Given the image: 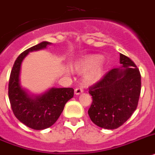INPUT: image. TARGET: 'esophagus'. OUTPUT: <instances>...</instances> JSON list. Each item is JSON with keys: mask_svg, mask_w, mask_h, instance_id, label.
Returning <instances> with one entry per match:
<instances>
[{"mask_svg": "<svg viewBox=\"0 0 155 155\" xmlns=\"http://www.w3.org/2000/svg\"><path fill=\"white\" fill-rule=\"evenodd\" d=\"M83 92H84V89H83L82 87H76L75 89V94H80L83 93Z\"/></svg>", "mask_w": 155, "mask_h": 155, "instance_id": "esophagus-1", "label": "esophagus"}]
</instances>
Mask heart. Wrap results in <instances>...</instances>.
<instances>
[{"label":"heart","instance_id":"heart-1","mask_svg":"<svg viewBox=\"0 0 155 155\" xmlns=\"http://www.w3.org/2000/svg\"><path fill=\"white\" fill-rule=\"evenodd\" d=\"M74 68L80 73H86L84 83L93 84L102 78L103 74V64L99 55H90L83 58L75 64Z\"/></svg>","mask_w":155,"mask_h":155}]
</instances>
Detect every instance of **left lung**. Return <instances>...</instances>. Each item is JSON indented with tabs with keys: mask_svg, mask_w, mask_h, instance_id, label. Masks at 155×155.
I'll return each instance as SVG.
<instances>
[{
	"mask_svg": "<svg viewBox=\"0 0 155 155\" xmlns=\"http://www.w3.org/2000/svg\"><path fill=\"white\" fill-rule=\"evenodd\" d=\"M119 68H113L89 87L92 103L88 115L100 128L116 129L136 110L141 91V75L127 56L120 54Z\"/></svg>",
	"mask_w": 155,
	"mask_h": 155,
	"instance_id": "1",
	"label": "left lung"
}]
</instances>
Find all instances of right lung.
Instances as JSON below:
<instances>
[{"instance_id": "right-lung-1", "label": "right lung", "mask_w": 155, "mask_h": 155, "mask_svg": "<svg viewBox=\"0 0 155 155\" xmlns=\"http://www.w3.org/2000/svg\"><path fill=\"white\" fill-rule=\"evenodd\" d=\"M49 44L42 41L23 51L15 60L9 78L8 97L14 115L28 128L35 130L53 125L61 114L66 102L74 95L72 88H51L33 98L20 87L19 71L23 60L29 52L44 49Z\"/></svg>"}]
</instances>
